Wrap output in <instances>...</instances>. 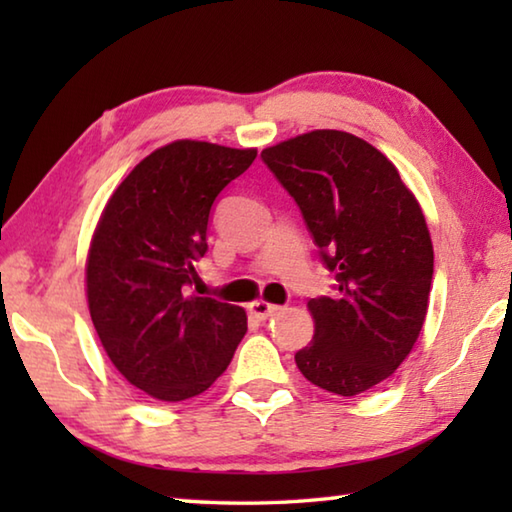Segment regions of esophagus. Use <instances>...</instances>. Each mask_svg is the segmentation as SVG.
Returning <instances> with one entry per match:
<instances>
[{"instance_id":"esophagus-1","label":"esophagus","mask_w":512,"mask_h":512,"mask_svg":"<svg viewBox=\"0 0 512 512\" xmlns=\"http://www.w3.org/2000/svg\"><path fill=\"white\" fill-rule=\"evenodd\" d=\"M277 305H271V302H264V300H257L250 305V314H253L257 320H268L271 316L277 314Z\"/></svg>"}]
</instances>
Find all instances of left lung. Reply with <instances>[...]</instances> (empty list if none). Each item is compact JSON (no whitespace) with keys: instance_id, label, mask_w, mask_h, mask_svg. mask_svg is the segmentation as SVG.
<instances>
[{"instance_id":"8db88e82","label":"left lung","mask_w":512,"mask_h":512,"mask_svg":"<svg viewBox=\"0 0 512 512\" xmlns=\"http://www.w3.org/2000/svg\"><path fill=\"white\" fill-rule=\"evenodd\" d=\"M300 207L332 296L309 300L314 339L296 352L311 384L352 397L391 377L427 316L433 246L395 164L343 131H311L262 151Z\"/></svg>"}]
</instances>
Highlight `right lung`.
Wrapping results in <instances>:
<instances>
[{
    "label": "right lung",
    "mask_w": 512,
    "mask_h": 512,
    "mask_svg": "<svg viewBox=\"0 0 512 512\" xmlns=\"http://www.w3.org/2000/svg\"><path fill=\"white\" fill-rule=\"evenodd\" d=\"M255 149L178 140L137 164L103 210L88 255V305L110 361L162 402L201 395L244 339L246 311L192 296L210 212Z\"/></svg>",
    "instance_id": "1"
}]
</instances>
